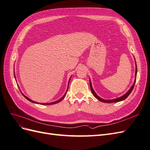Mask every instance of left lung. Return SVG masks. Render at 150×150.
Masks as SVG:
<instances>
[{
  "mask_svg": "<svg viewBox=\"0 0 150 150\" xmlns=\"http://www.w3.org/2000/svg\"><path fill=\"white\" fill-rule=\"evenodd\" d=\"M137 63H136V71H135V80H134V82L133 83V84L132 85V86H131V88L129 89V90L128 91V92H127L125 94H124L123 96H122L120 98H117L116 99H111V100H106V99H102L99 96H98V95L96 94V93L94 92V91L93 90V87H92V85H91V81H89V83H90V88H91V92L93 93V94L94 95V96L96 98V99H98L99 101H100L101 102H104V103H115V102H120V101H121L122 100H124V99H125L127 97H128L129 95L130 94V93H131V91H132L133 88H134V84H135V82H136V79H137Z\"/></svg>",
  "mask_w": 150,
  "mask_h": 150,
  "instance_id": "obj_1",
  "label": "left lung"
}]
</instances>
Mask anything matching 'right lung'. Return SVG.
Returning a JSON list of instances; mask_svg holds the SVG:
<instances>
[{
    "mask_svg": "<svg viewBox=\"0 0 150 150\" xmlns=\"http://www.w3.org/2000/svg\"><path fill=\"white\" fill-rule=\"evenodd\" d=\"M15 77V78H16V76H14ZM70 79H69V81H70ZM67 89H68V88H67V91H66V92L65 93V94H64V96H63L61 99H59V100H57V101H54V102H52V103H42V105H51V104H56V103H59L60 101H61L64 98V97L66 96V93H67ZM23 95V96L28 99V100H29V101H30V102H32V103H36V104H39V103H37V102H35V101H33V100H31V99H30L29 98H28L27 96H25V95H24V94H22Z\"/></svg>",
    "mask_w": 150,
    "mask_h": 150,
    "instance_id": "right-lung-1",
    "label": "right lung"
}]
</instances>
